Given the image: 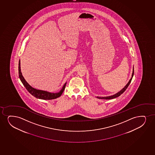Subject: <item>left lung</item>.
<instances>
[{"label":"left lung","mask_w":155,"mask_h":155,"mask_svg":"<svg viewBox=\"0 0 155 155\" xmlns=\"http://www.w3.org/2000/svg\"><path fill=\"white\" fill-rule=\"evenodd\" d=\"M133 75H134V68H133V74H132V78H130V81H129V82L127 83V84L125 86L124 88H123L122 89L120 90V91L117 92V94H114L113 96H109V97H97V98L102 99H114V98H115V97H118L126 90V89L127 88L128 86H129V84H130V83L131 81H132V78L133 77Z\"/></svg>","instance_id":"8db88e82"}]
</instances>
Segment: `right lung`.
Listing matches in <instances>:
<instances>
[{
    "label": "right lung",
    "mask_w": 155,
    "mask_h": 155,
    "mask_svg": "<svg viewBox=\"0 0 155 155\" xmlns=\"http://www.w3.org/2000/svg\"><path fill=\"white\" fill-rule=\"evenodd\" d=\"M18 68H19V78L22 83L23 84V86L25 87V88L27 89V90L28 91L30 94H31L33 96H34L36 98L43 100L54 99L59 97L60 96H61V94H63L64 90L65 89L66 82L64 85L61 90L58 93H50V92L45 91L37 90L36 89L32 88L30 85H29V84H28V82L25 81V78H23V76L22 75V73L21 72V69H20V61L19 62Z\"/></svg>",
    "instance_id": "obj_1"
}]
</instances>
